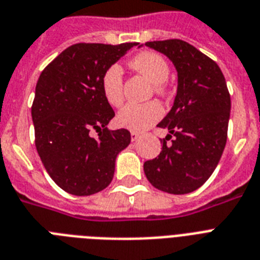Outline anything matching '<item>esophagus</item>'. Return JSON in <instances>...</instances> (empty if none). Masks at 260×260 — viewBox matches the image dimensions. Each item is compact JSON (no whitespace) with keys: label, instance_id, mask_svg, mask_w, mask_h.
Segmentation results:
<instances>
[{"label":"esophagus","instance_id":"esophagus-1","mask_svg":"<svg viewBox=\"0 0 260 260\" xmlns=\"http://www.w3.org/2000/svg\"><path fill=\"white\" fill-rule=\"evenodd\" d=\"M139 138H140V135H139L138 132H135V131L131 132V140H132V142H136Z\"/></svg>","mask_w":260,"mask_h":260}]
</instances>
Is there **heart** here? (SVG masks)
<instances>
[{
  "instance_id": "heart-1",
  "label": "heart",
  "mask_w": 260,
  "mask_h": 260,
  "mask_svg": "<svg viewBox=\"0 0 260 260\" xmlns=\"http://www.w3.org/2000/svg\"><path fill=\"white\" fill-rule=\"evenodd\" d=\"M131 69L138 71L154 83V90L158 94L165 93V82L169 78L170 69L162 55L151 51L140 52L129 60ZM101 90L106 102L117 108L124 101L122 93V70L118 64H112L104 71L101 77ZM163 116V108L156 101L146 104H129L124 106L117 114V124L132 131H146L154 125Z\"/></svg>"
}]
</instances>
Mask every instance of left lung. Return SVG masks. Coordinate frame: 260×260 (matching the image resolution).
Instances as JSON below:
<instances>
[{
	"mask_svg": "<svg viewBox=\"0 0 260 260\" xmlns=\"http://www.w3.org/2000/svg\"><path fill=\"white\" fill-rule=\"evenodd\" d=\"M166 55L178 73L177 95L159 122L169 135L158 158L144 163L147 179L170 194H187L208 181L225 148L231 95L217 63L189 43L171 39L147 42ZM174 136L167 143L171 135Z\"/></svg>",
	"mask_w": 260,
	"mask_h": 260,
	"instance_id": "1",
	"label": "left lung"
}]
</instances>
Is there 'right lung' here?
<instances>
[{"instance_id":"1","label":"right lung","mask_w":260,"mask_h":260,"mask_svg":"<svg viewBox=\"0 0 260 260\" xmlns=\"http://www.w3.org/2000/svg\"><path fill=\"white\" fill-rule=\"evenodd\" d=\"M135 43H78L59 54L39 77L32 104L35 144L52 181L74 196H91L113 179L128 129L109 131L114 117L101 90L104 71ZM95 129L99 138L89 132Z\"/></svg>"}]
</instances>
